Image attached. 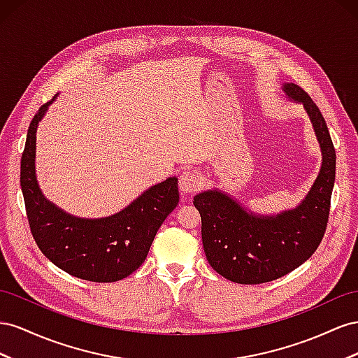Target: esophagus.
Returning <instances> with one entry per match:
<instances>
[{"label":"esophagus","mask_w":358,"mask_h":358,"mask_svg":"<svg viewBox=\"0 0 358 358\" xmlns=\"http://www.w3.org/2000/svg\"><path fill=\"white\" fill-rule=\"evenodd\" d=\"M202 186V178L198 172H195L193 169H186L181 172L180 176V182H178V187L181 195H192V193H195L201 189Z\"/></svg>","instance_id":"1"}]
</instances>
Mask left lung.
Here are the masks:
<instances>
[{"label": "left lung", "instance_id": "1", "mask_svg": "<svg viewBox=\"0 0 358 358\" xmlns=\"http://www.w3.org/2000/svg\"><path fill=\"white\" fill-rule=\"evenodd\" d=\"M283 90L303 103L322 151V166L309 195L297 208L275 217L253 216L217 190L193 198L201 214L207 261L214 271L236 283L271 282L300 267L318 249L329 223L336 177V151L329 127L303 88L285 84Z\"/></svg>", "mask_w": 358, "mask_h": 358}]
</instances>
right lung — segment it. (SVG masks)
Returning <instances> with one entry per match:
<instances>
[{"label":"right lung","mask_w":358,"mask_h":358,"mask_svg":"<svg viewBox=\"0 0 358 358\" xmlns=\"http://www.w3.org/2000/svg\"><path fill=\"white\" fill-rule=\"evenodd\" d=\"M40 106L28 127L20 159L27 219L38 249L57 267L90 282H117L145 261L160 224L178 203V180L168 178L105 219L71 217L45 199L36 180V131L48 106Z\"/></svg>","instance_id":"obj_1"}]
</instances>
